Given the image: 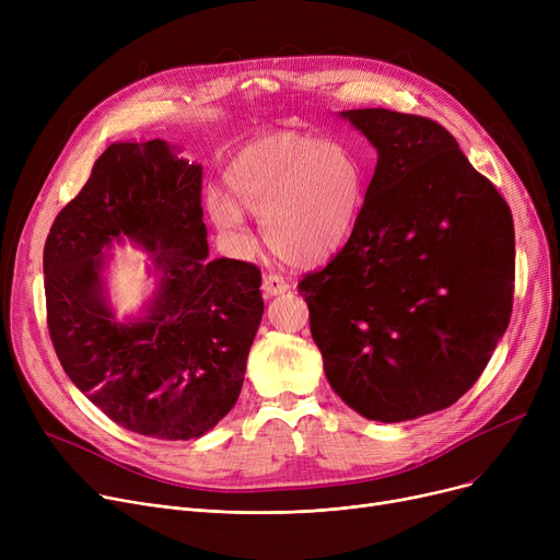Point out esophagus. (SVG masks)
I'll return each instance as SVG.
<instances>
[{
    "mask_svg": "<svg viewBox=\"0 0 560 560\" xmlns=\"http://www.w3.org/2000/svg\"><path fill=\"white\" fill-rule=\"evenodd\" d=\"M288 290H290V281L285 277L275 275V272L262 277V292H265V295L275 298V295H281V292H288Z\"/></svg>",
    "mask_w": 560,
    "mask_h": 560,
    "instance_id": "obj_1",
    "label": "esophagus"
}]
</instances>
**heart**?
Returning a JSON list of instances; mask_svg holds the SVG:
<instances>
[{"mask_svg":"<svg viewBox=\"0 0 560 560\" xmlns=\"http://www.w3.org/2000/svg\"><path fill=\"white\" fill-rule=\"evenodd\" d=\"M224 179L233 197L222 190L206 197L215 226L247 243L243 205L262 218L265 241L292 265H317L340 252L365 197V172L354 152L295 131L243 144Z\"/></svg>","mask_w":560,"mask_h":560,"instance_id":"obj_1","label":"heart"}]
</instances>
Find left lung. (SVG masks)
<instances>
[{
  "label": "left lung",
  "mask_w": 560,
  "mask_h": 560,
  "mask_svg": "<svg viewBox=\"0 0 560 560\" xmlns=\"http://www.w3.org/2000/svg\"><path fill=\"white\" fill-rule=\"evenodd\" d=\"M340 115L378 159L347 245L298 288L340 399L368 420H416L472 388L509 327L513 215L443 125Z\"/></svg>",
  "instance_id": "1"
}]
</instances>
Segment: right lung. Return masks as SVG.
<instances>
[{
    "label": "right lung",
    "instance_id": "obj_1",
    "mask_svg": "<svg viewBox=\"0 0 560 560\" xmlns=\"http://www.w3.org/2000/svg\"><path fill=\"white\" fill-rule=\"evenodd\" d=\"M201 165L165 140L113 142L56 215L43 254L49 338L72 384L133 433L190 440L238 401L262 317L254 262L209 260ZM129 237L162 275L138 320L105 302L104 246Z\"/></svg>",
    "mask_w": 560,
    "mask_h": 560
}]
</instances>
